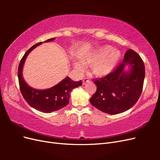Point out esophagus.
Segmentation results:
<instances>
[{
    "instance_id": "34e87169",
    "label": "esophagus",
    "mask_w": 160,
    "mask_h": 160,
    "mask_svg": "<svg viewBox=\"0 0 160 160\" xmlns=\"http://www.w3.org/2000/svg\"><path fill=\"white\" fill-rule=\"evenodd\" d=\"M89 82V80L87 78H85L83 80V85H85L86 83H88Z\"/></svg>"
}]
</instances>
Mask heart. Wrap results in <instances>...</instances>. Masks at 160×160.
Listing matches in <instances>:
<instances>
[{
    "mask_svg": "<svg viewBox=\"0 0 160 160\" xmlns=\"http://www.w3.org/2000/svg\"><path fill=\"white\" fill-rule=\"evenodd\" d=\"M122 59V52L115 49L110 45H103L92 51L82 61L91 65L93 74L98 77H104L112 72ZM74 66L79 71L84 69V65L81 61H76Z\"/></svg>",
    "mask_w": 160,
    "mask_h": 160,
    "instance_id": "obj_1",
    "label": "heart"
}]
</instances>
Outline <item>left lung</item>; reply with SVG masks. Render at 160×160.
Masks as SVG:
<instances>
[{
    "label": "left lung",
    "mask_w": 160,
    "mask_h": 160,
    "mask_svg": "<svg viewBox=\"0 0 160 160\" xmlns=\"http://www.w3.org/2000/svg\"><path fill=\"white\" fill-rule=\"evenodd\" d=\"M129 67L128 71L124 69ZM145 66L142 58L132 49L125 52L123 61L111 73L94 83L97 91L90 103L108 114H118L132 108L142 92Z\"/></svg>",
    "instance_id": "8db88e82"
}]
</instances>
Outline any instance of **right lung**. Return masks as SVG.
Wrapping results in <instances>:
<instances>
[{
    "label": "right lung",
    "mask_w": 160,
    "mask_h": 160,
    "mask_svg": "<svg viewBox=\"0 0 160 160\" xmlns=\"http://www.w3.org/2000/svg\"><path fill=\"white\" fill-rule=\"evenodd\" d=\"M55 39V38H52L45 42H50ZM42 43V42H38L31 47L22 57L18 69V83L24 99L31 107L42 113H51L63 108L68 105L70 92L73 89L81 86L82 81H73L69 77H66L64 79L52 88L41 90L31 88L28 85L22 77L23 66L28 55Z\"/></svg>",
    "instance_id": "obj_1"
}]
</instances>
